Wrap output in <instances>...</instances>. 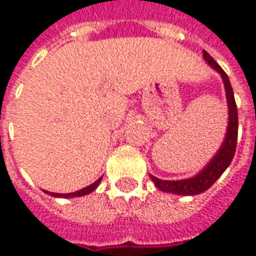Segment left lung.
<instances>
[{
	"mask_svg": "<svg viewBox=\"0 0 256 256\" xmlns=\"http://www.w3.org/2000/svg\"><path fill=\"white\" fill-rule=\"evenodd\" d=\"M204 57L208 61V64L216 71L219 72L226 88V96H227V104H228V126H227V135L224 142L216 153V156L212 158V162L206 166L198 176L188 180H180V181H166V180L156 178L150 176L152 181L158 186L160 191L172 192L177 195H196L200 192H205L209 190L216 180L224 172V170L232 163L236 148H237V136H238V112H237V104L234 100L232 88L228 80V76L214 60H213L206 51H204Z\"/></svg>",
	"mask_w": 256,
	"mask_h": 256,
	"instance_id": "8db88e82",
	"label": "left lung"
}]
</instances>
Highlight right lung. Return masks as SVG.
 <instances>
[{"mask_svg": "<svg viewBox=\"0 0 256 256\" xmlns=\"http://www.w3.org/2000/svg\"><path fill=\"white\" fill-rule=\"evenodd\" d=\"M100 181L102 178H98L96 182H93L89 186H86L84 190H79L76 192H71V194H56V192H48V191H44L46 194H50L52 196H61V198H74V196H82V195H88V194H90L92 191H94L96 188H98V185L100 184Z\"/></svg>", "mask_w": 256, "mask_h": 256, "instance_id": "right-lung-1", "label": "right lung"}]
</instances>
